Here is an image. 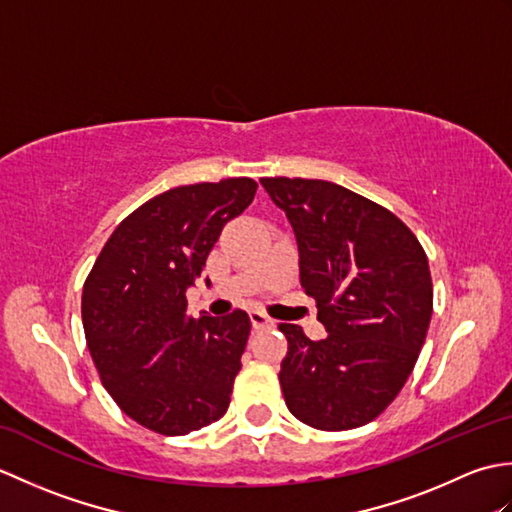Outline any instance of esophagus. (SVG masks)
<instances>
[{
	"mask_svg": "<svg viewBox=\"0 0 512 512\" xmlns=\"http://www.w3.org/2000/svg\"><path fill=\"white\" fill-rule=\"evenodd\" d=\"M250 323H253V328L255 330H268V328H273L275 325V321L268 317L266 312H262V310H250Z\"/></svg>",
	"mask_w": 512,
	"mask_h": 512,
	"instance_id": "esophagus-1",
	"label": "esophagus"
}]
</instances>
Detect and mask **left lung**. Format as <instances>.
<instances>
[{"mask_svg":"<svg viewBox=\"0 0 512 512\" xmlns=\"http://www.w3.org/2000/svg\"><path fill=\"white\" fill-rule=\"evenodd\" d=\"M299 246V275L328 336L281 323L288 352L279 383L297 420L321 431L380 416L407 383L427 339L433 284L407 224L328 180L262 178Z\"/></svg>","mask_w":512,"mask_h":512,"instance_id":"left-lung-1","label":"left lung"}]
</instances>
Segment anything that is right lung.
Here are the masks:
<instances>
[{"instance_id":"obj_1","label":"right lung","mask_w":512,"mask_h":512,"mask_svg":"<svg viewBox=\"0 0 512 512\" xmlns=\"http://www.w3.org/2000/svg\"><path fill=\"white\" fill-rule=\"evenodd\" d=\"M255 191V180L226 178L156 195L116 226L85 279L83 328L101 383L162 436L198 431L231 402L250 319L244 310L187 317V288Z\"/></svg>"}]
</instances>
